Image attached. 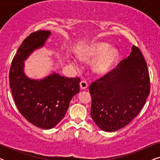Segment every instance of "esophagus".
Masks as SVG:
<instances>
[{"instance_id":"1","label":"esophagus","mask_w":160,"mask_h":160,"mask_svg":"<svg viewBox=\"0 0 160 160\" xmlns=\"http://www.w3.org/2000/svg\"><path fill=\"white\" fill-rule=\"evenodd\" d=\"M87 87H88V84H87V82H86V81L83 80L80 82V87L82 89H87Z\"/></svg>"}]
</instances>
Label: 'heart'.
Listing matches in <instances>:
<instances>
[{
    "mask_svg": "<svg viewBox=\"0 0 160 160\" xmlns=\"http://www.w3.org/2000/svg\"><path fill=\"white\" fill-rule=\"evenodd\" d=\"M110 45L102 41H97L87 46L78 53V58L82 61H88L100 58L93 66L95 73L98 74L108 73L114 68L119 58V52L116 48L109 47Z\"/></svg>",
    "mask_w": 160,
    "mask_h": 160,
    "instance_id": "b5f03b06",
    "label": "heart"
}]
</instances>
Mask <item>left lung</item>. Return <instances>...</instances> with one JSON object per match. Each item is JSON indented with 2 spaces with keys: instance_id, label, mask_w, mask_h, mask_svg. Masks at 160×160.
Masks as SVG:
<instances>
[{
  "instance_id": "1",
  "label": "left lung",
  "mask_w": 160,
  "mask_h": 160,
  "mask_svg": "<svg viewBox=\"0 0 160 160\" xmlns=\"http://www.w3.org/2000/svg\"><path fill=\"white\" fill-rule=\"evenodd\" d=\"M90 114L98 128L114 132L136 117L150 92L147 65L139 48L133 45L130 55L89 86Z\"/></svg>"
}]
</instances>
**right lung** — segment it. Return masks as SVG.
Here are the masks:
<instances>
[{
    "mask_svg": "<svg viewBox=\"0 0 160 160\" xmlns=\"http://www.w3.org/2000/svg\"><path fill=\"white\" fill-rule=\"evenodd\" d=\"M49 30L30 34L17 50L9 71V84L14 102L21 114L38 128L49 130L63 118L72 98L79 92V78H68L54 72L42 79L28 78L24 61L33 51L43 47Z\"/></svg>",
    "mask_w": 160,
    "mask_h": 160,
    "instance_id": "1",
    "label": "right lung"
}]
</instances>
